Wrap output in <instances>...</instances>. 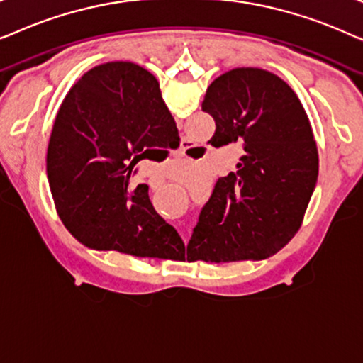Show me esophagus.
Masks as SVG:
<instances>
[{
    "instance_id": "obj_1",
    "label": "esophagus",
    "mask_w": 363,
    "mask_h": 363,
    "mask_svg": "<svg viewBox=\"0 0 363 363\" xmlns=\"http://www.w3.org/2000/svg\"><path fill=\"white\" fill-rule=\"evenodd\" d=\"M191 148H193V145H191L190 142H188V140H183V142H182V148H180V155H182V157H186L188 153H190ZM183 240L186 241V236H183Z\"/></svg>"
}]
</instances>
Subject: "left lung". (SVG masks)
<instances>
[{"label": "left lung", "mask_w": 363, "mask_h": 363, "mask_svg": "<svg viewBox=\"0 0 363 363\" xmlns=\"http://www.w3.org/2000/svg\"><path fill=\"white\" fill-rule=\"evenodd\" d=\"M203 112L215 118L210 143H242L236 172L218 178L188 242L190 261L264 259L304 220L319 172L307 113L294 91L257 67H238L208 87Z\"/></svg>", "instance_id": "obj_1"}]
</instances>
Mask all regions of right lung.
Listing matches in <instances>:
<instances>
[{
	"label": "right lung",
	"mask_w": 363,
	"mask_h": 363,
	"mask_svg": "<svg viewBox=\"0 0 363 363\" xmlns=\"http://www.w3.org/2000/svg\"><path fill=\"white\" fill-rule=\"evenodd\" d=\"M160 84L133 62L92 67L71 87L49 138L46 170L64 226L82 245L138 257H163L175 228L153 210L148 186L132 185L133 168L178 143Z\"/></svg>",
	"instance_id": "add662e5"
}]
</instances>
